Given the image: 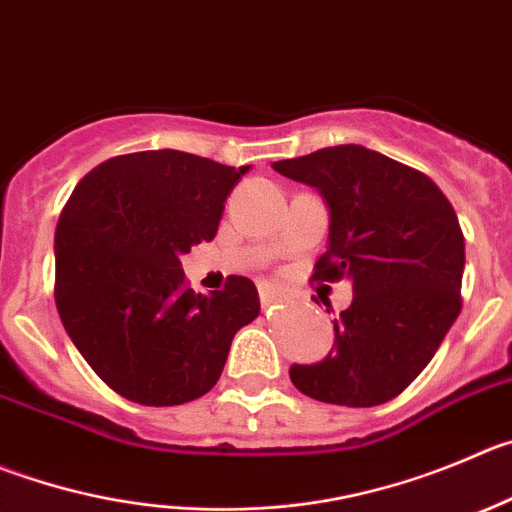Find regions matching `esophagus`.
Instances as JSON below:
<instances>
[{"label":"esophagus","mask_w":512,"mask_h":512,"mask_svg":"<svg viewBox=\"0 0 512 512\" xmlns=\"http://www.w3.org/2000/svg\"><path fill=\"white\" fill-rule=\"evenodd\" d=\"M260 303L262 305H270V303H275V300L280 298V293H278V288H275V285H270V283H260Z\"/></svg>","instance_id":"1"}]
</instances>
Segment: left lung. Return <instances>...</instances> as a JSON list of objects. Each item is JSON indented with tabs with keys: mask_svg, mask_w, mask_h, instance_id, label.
I'll list each match as a JSON object with an SVG mask.
<instances>
[{
	"mask_svg": "<svg viewBox=\"0 0 512 512\" xmlns=\"http://www.w3.org/2000/svg\"><path fill=\"white\" fill-rule=\"evenodd\" d=\"M272 169L318 189L328 207V250L313 278L353 285L351 305L333 321L331 353L290 366V381L341 407L394 399L460 315L465 237L455 209L422 171L356 143Z\"/></svg>",
	"mask_w": 512,
	"mask_h": 512,
	"instance_id": "obj_1",
	"label": "left lung"
}]
</instances>
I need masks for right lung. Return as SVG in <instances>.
Masks as SVG:
<instances>
[{
	"label": "right lung",
	"mask_w": 512,
	"mask_h": 512,
	"mask_svg": "<svg viewBox=\"0 0 512 512\" xmlns=\"http://www.w3.org/2000/svg\"><path fill=\"white\" fill-rule=\"evenodd\" d=\"M250 166L174 148L95 166L55 229V303L90 369L143 407H176L222 376L234 333L260 313L252 280L202 295L181 255L214 240L224 202Z\"/></svg>",
	"instance_id": "obj_1"
}]
</instances>
